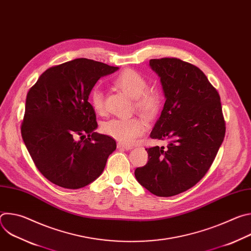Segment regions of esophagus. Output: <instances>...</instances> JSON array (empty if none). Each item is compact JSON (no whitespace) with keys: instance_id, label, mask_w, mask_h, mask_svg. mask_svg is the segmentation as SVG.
Returning <instances> with one entry per match:
<instances>
[{"instance_id":"obj_1","label":"esophagus","mask_w":251,"mask_h":251,"mask_svg":"<svg viewBox=\"0 0 251 251\" xmlns=\"http://www.w3.org/2000/svg\"><path fill=\"white\" fill-rule=\"evenodd\" d=\"M117 148H118V149H124V150H131L133 147L130 146V145L122 144V143H118V144H117Z\"/></svg>"}]
</instances>
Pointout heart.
Listing matches in <instances>:
<instances>
[{
  "mask_svg": "<svg viewBox=\"0 0 251 251\" xmlns=\"http://www.w3.org/2000/svg\"><path fill=\"white\" fill-rule=\"evenodd\" d=\"M114 84L134 98V106L139 112L150 118L159 112L162 94L157 88H148L147 80L141 74L133 69H125L115 77ZM89 102L96 113L104 112V94L99 86H94L90 90ZM145 129L146 122L140 117L114 118L104 122L101 126L104 134L122 144H131L144 133Z\"/></svg>",
  "mask_w": 251,
  "mask_h": 251,
  "instance_id": "heart-1",
  "label": "heart"
}]
</instances>
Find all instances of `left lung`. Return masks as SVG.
I'll return each instance as SVG.
<instances>
[{"instance_id":"left-lung-1","label":"left lung","mask_w":251,"mask_h":251,"mask_svg":"<svg viewBox=\"0 0 251 251\" xmlns=\"http://www.w3.org/2000/svg\"><path fill=\"white\" fill-rule=\"evenodd\" d=\"M166 102L150 137L166 147L147 148L148 163L135 176L150 193L173 197L199 183L210 168L226 134L221 97L202 71L176 57L151 59Z\"/></svg>"}]
</instances>
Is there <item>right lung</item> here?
I'll return each mask as SVG.
<instances>
[{"label": "right lung", "instance_id": "right-lung-1", "mask_svg": "<svg viewBox=\"0 0 251 251\" xmlns=\"http://www.w3.org/2000/svg\"><path fill=\"white\" fill-rule=\"evenodd\" d=\"M117 69L76 58L50 67L28 90L22 137L35 167L54 185L87 186L115 151L113 138L94 132L96 115L88 96L100 77Z\"/></svg>", "mask_w": 251, "mask_h": 251}]
</instances>
